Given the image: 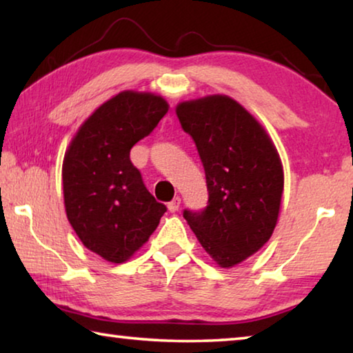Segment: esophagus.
I'll return each instance as SVG.
<instances>
[{
  "label": "esophagus",
  "instance_id": "34e87169",
  "mask_svg": "<svg viewBox=\"0 0 353 353\" xmlns=\"http://www.w3.org/2000/svg\"><path fill=\"white\" fill-rule=\"evenodd\" d=\"M179 207H181V198H179V196H177V198L172 199V201L170 202V204H168V210H170L171 213H174V212L179 210Z\"/></svg>",
  "mask_w": 353,
  "mask_h": 353
}]
</instances>
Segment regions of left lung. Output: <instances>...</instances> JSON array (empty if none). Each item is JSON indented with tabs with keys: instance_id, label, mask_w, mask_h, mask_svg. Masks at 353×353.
<instances>
[{
	"instance_id": "obj_1",
	"label": "left lung",
	"mask_w": 353,
	"mask_h": 353,
	"mask_svg": "<svg viewBox=\"0 0 353 353\" xmlns=\"http://www.w3.org/2000/svg\"><path fill=\"white\" fill-rule=\"evenodd\" d=\"M204 165L207 207L183 210L202 248L223 268L235 266L270 240L283 193L282 162L261 124L224 94L176 109Z\"/></svg>"
}]
</instances>
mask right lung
I'll use <instances>...</instances> for the list:
<instances>
[{
  "label": "right lung",
  "instance_id": "1",
  "mask_svg": "<svg viewBox=\"0 0 353 353\" xmlns=\"http://www.w3.org/2000/svg\"><path fill=\"white\" fill-rule=\"evenodd\" d=\"M166 112L168 104L157 94L118 93L87 118L65 152L68 221L83 246L107 261H128L166 212L129 157Z\"/></svg>",
  "mask_w": 353,
  "mask_h": 353
}]
</instances>
